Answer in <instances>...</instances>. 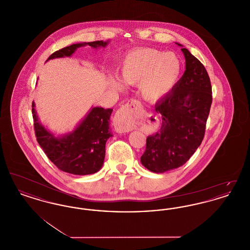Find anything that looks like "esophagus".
Here are the masks:
<instances>
[{
    "mask_svg": "<svg viewBox=\"0 0 250 250\" xmlns=\"http://www.w3.org/2000/svg\"><path fill=\"white\" fill-rule=\"evenodd\" d=\"M142 105L138 100L131 99L125 105L120 108L117 111L114 120L113 125L115 130L118 133H126L131 129V124L137 114L142 109Z\"/></svg>",
    "mask_w": 250,
    "mask_h": 250,
    "instance_id": "obj_1",
    "label": "esophagus"
}]
</instances>
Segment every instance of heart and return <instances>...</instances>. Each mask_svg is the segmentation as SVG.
<instances>
[{
    "label": "heart",
    "instance_id": "1",
    "mask_svg": "<svg viewBox=\"0 0 250 250\" xmlns=\"http://www.w3.org/2000/svg\"><path fill=\"white\" fill-rule=\"evenodd\" d=\"M180 72L181 62L174 53L141 48L125 56L121 64L120 80L111 79V84L118 90L122 88L121 81L129 86L140 85L145 100L156 101L173 87Z\"/></svg>",
    "mask_w": 250,
    "mask_h": 250
}]
</instances>
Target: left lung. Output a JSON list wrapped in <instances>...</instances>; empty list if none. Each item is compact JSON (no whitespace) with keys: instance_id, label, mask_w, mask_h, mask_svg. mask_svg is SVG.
Segmentation results:
<instances>
[{"instance_id":"left-lung-1","label":"left lung","mask_w":250,"mask_h":250,"mask_svg":"<svg viewBox=\"0 0 250 250\" xmlns=\"http://www.w3.org/2000/svg\"><path fill=\"white\" fill-rule=\"evenodd\" d=\"M182 51L186 71L171 92L155 104L161 127L147 137L141 157L143 166L156 173L183 166L196 152L204 138L212 105V86L204 65L188 49Z\"/></svg>"}]
</instances>
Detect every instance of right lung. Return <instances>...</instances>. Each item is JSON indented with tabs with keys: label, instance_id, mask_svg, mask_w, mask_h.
<instances>
[{
	"label": "right lung",
	"instance_id": "obj_1",
	"mask_svg": "<svg viewBox=\"0 0 250 250\" xmlns=\"http://www.w3.org/2000/svg\"><path fill=\"white\" fill-rule=\"evenodd\" d=\"M107 42L94 41L73 44L53 52L48 60L69 57L80 47H106ZM34 126L37 143L48 159L59 169L75 175L93 174L104 163L106 142L112 136L109 129L111 108L93 107L75 130L61 138H55L38 121L35 103L32 105Z\"/></svg>",
	"mask_w": 250,
	"mask_h": 250
}]
</instances>
